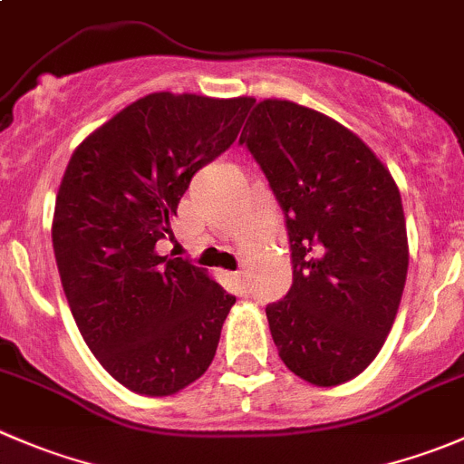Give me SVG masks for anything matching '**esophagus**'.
Masks as SVG:
<instances>
[{"mask_svg": "<svg viewBox=\"0 0 464 464\" xmlns=\"http://www.w3.org/2000/svg\"><path fill=\"white\" fill-rule=\"evenodd\" d=\"M231 278L240 295H249V276H246V272H233Z\"/></svg>", "mask_w": 464, "mask_h": 464, "instance_id": "obj_1", "label": "esophagus"}]
</instances>
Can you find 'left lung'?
<instances>
[{
	"label": "left lung",
	"instance_id": "left-lung-1",
	"mask_svg": "<svg viewBox=\"0 0 464 464\" xmlns=\"http://www.w3.org/2000/svg\"><path fill=\"white\" fill-rule=\"evenodd\" d=\"M285 213L292 287L265 308L278 356L317 388L356 379L381 352L408 274L390 169L353 131L287 99L256 103L242 129Z\"/></svg>",
	"mask_w": 464,
	"mask_h": 464
}]
</instances>
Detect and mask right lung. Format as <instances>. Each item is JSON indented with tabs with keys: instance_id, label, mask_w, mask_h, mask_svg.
Segmentation results:
<instances>
[{
	"instance_id": "right-lung-1",
	"label": "right lung",
	"mask_w": 464,
	"mask_h": 464,
	"mask_svg": "<svg viewBox=\"0 0 464 464\" xmlns=\"http://www.w3.org/2000/svg\"><path fill=\"white\" fill-rule=\"evenodd\" d=\"M254 97L151 92L74 150L53 208L63 290L85 344L131 392L169 397L213 362L236 296L156 251L197 169L236 142Z\"/></svg>"
}]
</instances>
